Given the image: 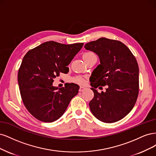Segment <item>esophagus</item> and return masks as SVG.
<instances>
[{"label": "esophagus", "mask_w": 156, "mask_h": 156, "mask_svg": "<svg viewBox=\"0 0 156 156\" xmlns=\"http://www.w3.org/2000/svg\"><path fill=\"white\" fill-rule=\"evenodd\" d=\"M85 89H86V88H85V87H83V86H80V89H79V91L82 92V91H84V90H85Z\"/></svg>", "instance_id": "esophagus-1"}]
</instances>
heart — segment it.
I'll return each instance as SVG.
<instances>
[{"label": "heart", "mask_w": 156, "mask_h": 156, "mask_svg": "<svg viewBox=\"0 0 156 156\" xmlns=\"http://www.w3.org/2000/svg\"><path fill=\"white\" fill-rule=\"evenodd\" d=\"M96 56L93 52H85L83 54V58L85 61V62H87L88 60L94 56ZM85 76H76L73 78V81L75 83H80V84H83L85 82Z\"/></svg>", "instance_id": "1"}]
</instances>
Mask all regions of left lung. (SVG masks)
<instances>
[{
    "instance_id": "left-lung-1",
    "label": "left lung",
    "mask_w": 156,
    "mask_h": 156,
    "mask_svg": "<svg viewBox=\"0 0 156 156\" xmlns=\"http://www.w3.org/2000/svg\"><path fill=\"white\" fill-rule=\"evenodd\" d=\"M85 48L96 53L100 62L90 78L94 93L90 109L100 121L117 122L132 111L137 101L139 90L137 60L130 50L117 40L101 37L85 44ZM105 85H108L105 93L96 90Z\"/></svg>"
}]
</instances>
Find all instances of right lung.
<instances>
[{
	"mask_svg": "<svg viewBox=\"0 0 156 156\" xmlns=\"http://www.w3.org/2000/svg\"><path fill=\"white\" fill-rule=\"evenodd\" d=\"M83 43L64 44L47 41L32 48L24 56L18 72L23 102L29 113L40 121L52 122L61 117L79 86L66 83L58 90L52 83L83 47Z\"/></svg>",
	"mask_w": 156,
	"mask_h": 156,
	"instance_id": "1",
	"label": "right lung"
}]
</instances>
